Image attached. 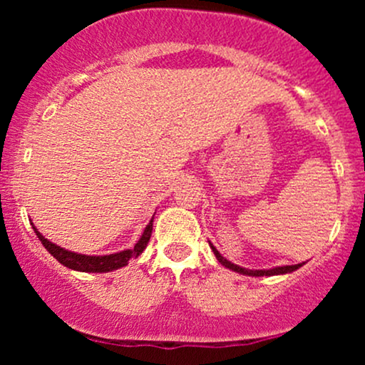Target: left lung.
I'll use <instances>...</instances> for the list:
<instances>
[{"mask_svg": "<svg viewBox=\"0 0 365 365\" xmlns=\"http://www.w3.org/2000/svg\"><path fill=\"white\" fill-rule=\"evenodd\" d=\"M209 245H211L212 252H215L217 261L223 264L225 267H228V269H232V271H237V273H240V274H247V276H274V274H287V273H292V271L299 269V267H302L304 264H305V262H302V264H293V266H278V267H273V269H245V267L237 266V264L230 262L228 259L223 257V255L217 252V249H216L215 245H212V244H209Z\"/></svg>", "mask_w": 365, "mask_h": 365, "instance_id": "1", "label": "left lung"}]
</instances>
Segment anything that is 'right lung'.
Returning <instances> with one entry per match:
<instances>
[{"label":"right lung","instance_id":"obj_1","mask_svg":"<svg viewBox=\"0 0 365 365\" xmlns=\"http://www.w3.org/2000/svg\"><path fill=\"white\" fill-rule=\"evenodd\" d=\"M153 221L154 217L149 221V225L145 226L144 233H142V237L139 238V242H137L133 249L121 250V252L110 254V255H86V254L72 252V250H66L63 249V247L49 242L48 238H44L39 232H37L36 226L32 223L31 225L32 228H34L37 238L41 240V244L44 245V249L48 250V252L51 254L58 262L63 264V266L70 267V269H75V271H82V273H110V271L120 269V267L127 266L130 259L137 257V255L144 252V249L148 247L150 233H153Z\"/></svg>","mask_w":365,"mask_h":365}]
</instances>
